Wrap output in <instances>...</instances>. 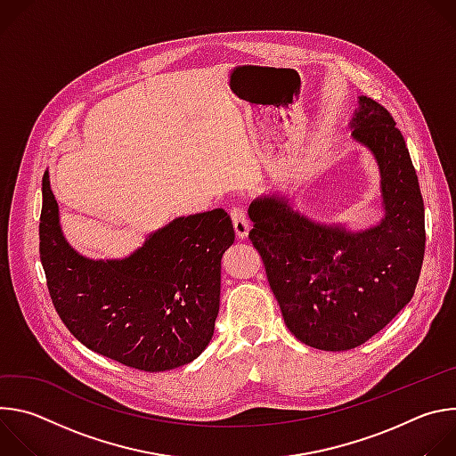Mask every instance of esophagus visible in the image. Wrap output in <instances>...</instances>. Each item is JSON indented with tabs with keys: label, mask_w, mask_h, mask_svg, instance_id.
Masks as SVG:
<instances>
[{
	"label": "esophagus",
	"mask_w": 456,
	"mask_h": 456,
	"mask_svg": "<svg viewBox=\"0 0 456 456\" xmlns=\"http://www.w3.org/2000/svg\"><path fill=\"white\" fill-rule=\"evenodd\" d=\"M229 215H231V220H232V227H234L236 236H238L240 240L247 238L250 225H248V220H247V216H245L243 208H232V209L229 211Z\"/></svg>",
	"instance_id": "34e87169"
}]
</instances>
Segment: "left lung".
Here are the masks:
<instances>
[{
  "label": "left lung",
  "mask_w": 456,
  "mask_h": 456,
  "mask_svg": "<svg viewBox=\"0 0 456 456\" xmlns=\"http://www.w3.org/2000/svg\"><path fill=\"white\" fill-rule=\"evenodd\" d=\"M359 104L352 135L373 151L382 175L386 216L377 227L352 234L315 224L278 197L248 208V238L287 329L330 352L361 346L411 301L426 248L424 202L401 129L377 101Z\"/></svg>",
  "instance_id": "obj_1"
}]
</instances>
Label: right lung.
<instances>
[{
  "mask_svg": "<svg viewBox=\"0 0 456 456\" xmlns=\"http://www.w3.org/2000/svg\"><path fill=\"white\" fill-rule=\"evenodd\" d=\"M232 241L231 218L215 209L173 220L120 262H92L64 240L43 175L39 256L53 308L77 341L124 366L166 371L204 352Z\"/></svg>",
  "mask_w": 456,
  "mask_h": 456,
  "instance_id": "add662e5",
  "label": "right lung"
}]
</instances>
